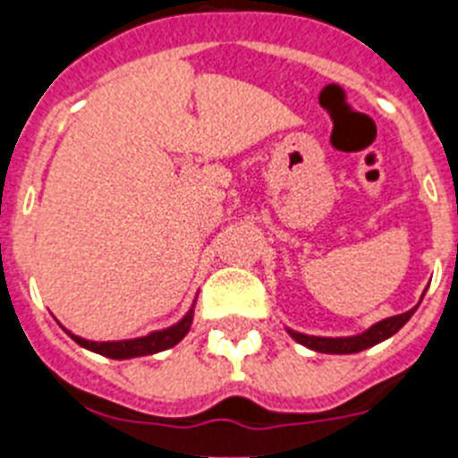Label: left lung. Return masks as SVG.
<instances>
[{"label": "left lung", "instance_id": "1", "mask_svg": "<svg viewBox=\"0 0 458 458\" xmlns=\"http://www.w3.org/2000/svg\"><path fill=\"white\" fill-rule=\"evenodd\" d=\"M415 310L418 307H412V310L403 311V314H396V317L383 318V321L374 323L369 330H365L362 335H353V337H311V335L295 333V330H289V335L298 344H302V346L311 351H318V353H360V351L369 349V346H376L383 339L392 337L396 330H402V326L415 314Z\"/></svg>", "mask_w": 458, "mask_h": 458}]
</instances>
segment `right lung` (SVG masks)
<instances>
[{
	"label": "right lung",
	"instance_id": "obj_1",
	"mask_svg": "<svg viewBox=\"0 0 458 458\" xmlns=\"http://www.w3.org/2000/svg\"><path fill=\"white\" fill-rule=\"evenodd\" d=\"M190 326H192V310H190L176 326L167 327V330H157V333L147 335V337L123 339V342H89V339L75 337V335H71V337L75 339L80 346L93 351V353H100L105 355V358L112 360H128L172 349V346H176V344L188 335Z\"/></svg>",
	"mask_w": 458,
	"mask_h": 458
}]
</instances>
